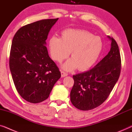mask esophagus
<instances>
[{
    "label": "esophagus",
    "instance_id": "34e87169",
    "mask_svg": "<svg viewBox=\"0 0 132 132\" xmlns=\"http://www.w3.org/2000/svg\"><path fill=\"white\" fill-rule=\"evenodd\" d=\"M67 76H68V74L65 73V72L64 71H61V77H64Z\"/></svg>",
    "mask_w": 132,
    "mask_h": 132
}]
</instances>
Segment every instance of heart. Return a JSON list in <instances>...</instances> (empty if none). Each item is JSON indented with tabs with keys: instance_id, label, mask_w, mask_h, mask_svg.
Listing matches in <instances>:
<instances>
[{
	"instance_id": "b5f03b06",
	"label": "heart",
	"mask_w": 132,
	"mask_h": 132,
	"mask_svg": "<svg viewBox=\"0 0 132 132\" xmlns=\"http://www.w3.org/2000/svg\"><path fill=\"white\" fill-rule=\"evenodd\" d=\"M52 58L61 62L71 52V58L62 65L66 71L87 70L94 65L102 53L103 43L99 37L87 30L67 29L61 33V38L53 36L48 40Z\"/></svg>"
}]
</instances>
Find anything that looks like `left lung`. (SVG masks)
<instances>
[{
	"instance_id": "8db88e82",
	"label": "left lung",
	"mask_w": 132,
	"mask_h": 132,
	"mask_svg": "<svg viewBox=\"0 0 132 132\" xmlns=\"http://www.w3.org/2000/svg\"><path fill=\"white\" fill-rule=\"evenodd\" d=\"M108 37L111 41L108 55L89 71L73 76L75 84L70 100L76 108L82 111H89L102 104L120 77L121 57L118 44L112 38Z\"/></svg>"
}]
</instances>
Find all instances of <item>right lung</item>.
Returning a JSON list of instances; mask_svg holds the SVG:
<instances>
[{
  "label": "right lung",
  "mask_w": 132,
  "mask_h": 132,
  "mask_svg": "<svg viewBox=\"0 0 132 132\" xmlns=\"http://www.w3.org/2000/svg\"><path fill=\"white\" fill-rule=\"evenodd\" d=\"M57 20H42L25 25L12 39L11 73L18 93L32 103L46 100L61 77V72L46 47L48 33Z\"/></svg>",
  "instance_id": "obj_1"
}]
</instances>
